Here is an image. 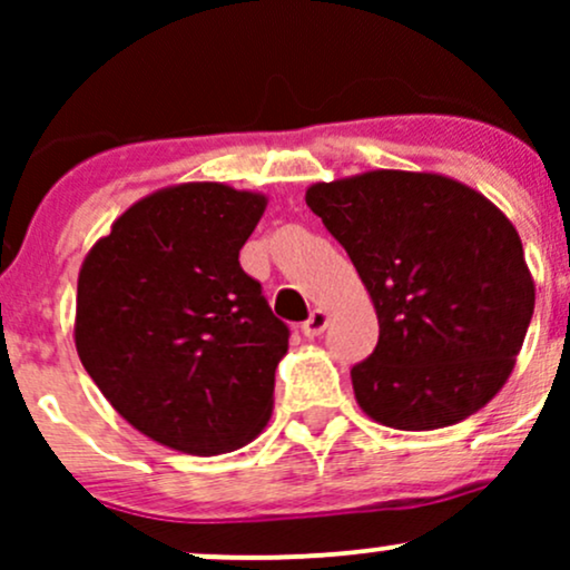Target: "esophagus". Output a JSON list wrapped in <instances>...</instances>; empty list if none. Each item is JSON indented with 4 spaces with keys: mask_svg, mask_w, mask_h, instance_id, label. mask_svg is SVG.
<instances>
[{
    "mask_svg": "<svg viewBox=\"0 0 570 570\" xmlns=\"http://www.w3.org/2000/svg\"><path fill=\"white\" fill-rule=\"evenodd\" d=\"M326 324H330V313L322 311V307H316V311L311 313V318H307V322L303 324V335L311 337V340L318 337L326 330Z\"/></svg>",
    "mask_w": 570,
    "mask_h": 570,
    "instance_id": "obj_1",
    "label": "esophagus"
}]
</instances>
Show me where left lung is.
Listing matches in <instances>:
<instances>
[{
	"label": "left lung",
	"instance_id": "obj_1",
	"mask_svg": "<svg viewBox=\"0 0 570 570\" xmlns=\"http://www.w3.org/2000/svg\"><path fill=\"white\" fill-rule=\"evenodd\" d=\"M348 252L381 337L351 370L375 423L453 426L503 389L533 316L522 240L495 203L434 171L375 168L305 189Z\"/></svg>",
	"mask_w": 570,
	"mask_h": 570
}]
</instances>
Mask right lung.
<instances>
[{"label":"right lung","mask_w":570,"mask_h":570,"mask_svg":"<svg viewBox=\"0 0 570 570\" xmlns=\"http://www.w3.org/2000/svg\"><path fill=\"white\" fill-rule=\"evenodd\" d=\"M265 208L254 189L181 181L128 206L82 259V367L130 426L179 453H233L273 415L289 330L238 263Z\"/></svg>","instance_id":"right-lung-1"}]
</instances>
